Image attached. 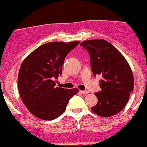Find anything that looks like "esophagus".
<instances>
[{
  "instance_id": "1",
  "label": "esophagus",
  "mask_w": 147,
  "mask_h": 147,
  "mask_svg": "<svg viewBox=\"0 0 147 147\" xmlns=\"http://www.w3.org/2000/svg\"><path fill=\"white\" fill-rule=\"evenodd\" d=\"M80 92H81V94H88V92L87 90H84V91L81 90Z\"/></svg>"
}]
</instances>
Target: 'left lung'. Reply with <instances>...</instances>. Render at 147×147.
<instances>
[{
	"instance_id": "8db88e82",
	"label": "left lung",
	"mask_w": 147,
	"mask_h": 147,
	"mask_svg": "<svg viewBox=\"0 0 147 147\" xmlns=\"http://www.w3.org/2000/svg\"><path fill=\"white\" fill-rule=\"evenodd\" d=\"M80 45L89 53L94 75L102 77L101 90L95 93L98 102L91 109L102 117L114 116L124 108L134 90L131 69L124 56L105 40H87Z\"/></svg>"
}]
</instances>
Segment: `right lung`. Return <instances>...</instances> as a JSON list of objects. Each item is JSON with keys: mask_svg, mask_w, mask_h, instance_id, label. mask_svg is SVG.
I'll return each mask as SVG.
<instances>
[{"mask_svg": "<svg viewBox=\"0 0 147 147\" xmlns=\"http://www.w3.org/2000/svg\"><path fill=\"white\" fill-rule=\"evenodd\" d=\"M79 43H46L22 61L18 78L19 93L24 105L36 117L46 121L55 119L64 112L69 100L78 93L77 88L56 87L54 79L61 75L66 56Z\"/></svg>", "mask_w": 147, "mask_h": 147, "instance_id": "obj_1", "label": "right lung"}]
</instances>
